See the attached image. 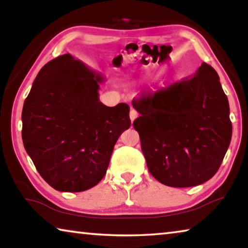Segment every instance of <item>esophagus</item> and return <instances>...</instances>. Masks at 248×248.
I'll list each match as a JSON object with an SVG mask.
<instances>
[{
  "instance_id": "34e87169",
  "label": "esophagus",
  "mask_w": 248,
  "mask_h": 248,
  "mask_svg": "<svg viewBox=\"0 0 248 248\" xmlns=\"http://www.w3.org/2000/svg\"><path fill=\"white\" fill-rule=\"evenodd\" d=\"M138 117V112H137V110L136 109H133V108H131V110H130V120L132 121H134V119H136Z\"/></svg>"
}]
</instances>
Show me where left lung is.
Wrapping results in <instances>:
<instances>
[{
	"instance_id": "left-lung-1",
	"label": "left lung",
	"mask_w": 248,
	"mask_h": 248,
	"mask_svg": "<svg viewBox=\"0 0 248 248\" xmlns=\"http://www.w3.org/2000/svg\"><path fill=\"white\" fill-rule=\"evenodd\" d=\"M133 121L150 173L170 187L212 178L232 138L229 100L217 71L202 62L191 78L133 99Z\"/></svg>"
}]
</instances>
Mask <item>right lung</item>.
Wrapping results in <instances>:
<instances>
[{"instance_id": "obj_1", "label": "right lung", "mask_w": 248, "mask_h": 248, "mask_svg": "<svg viewBox=\"0 0 248 248\" xmlns=\"http://www.w3.org/2000/svg\"><path fill=\"white\" fill-rule=\"evenodd\" d=\"M102 75L66 53L37 74L25 99L24 148L50 186L79 192L106 174L117 140L129 129L130 107L98 97Z\"/></svg>"}]
</instances>
